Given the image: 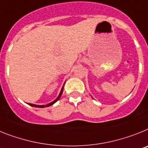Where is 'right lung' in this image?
I'll return each mask as SVG.
<instances>
[{
	"label": "right lung",
	"mask_w": 148,
	"mask_h": 148,
	"mask_svg": "<svg viewBox=\"0 0 148 148\" xmlns=\"http://www.w3.org/2000/svg\"><path fill=\"white\" fill-rule=\"evenodd\" d=\"M63 88H64V86H62V88L61 91H60V95H59V96H58V97H57V98H56V100H55V101H53V102H51V103H48V104H47V105H36V104H32V103H29V106H34V107H38V108H45V107H47V106H51V105H53V103H56V101H58L59 99L60 98V97H61V96H62V92H63Z\"/></svg>",
	"instance_id": "obj_1"
}]
</instances>
